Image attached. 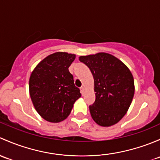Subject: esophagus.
Here are the masks:
<instances>
[{
    "mask_svg": "<svg viewBox=\"0 0 160 160\" xmlns=\"http://www.w3.org/2000/svg\"><path fill=\"white\" fill-rule=\"evenodd\" d=\"M80 90H81V93H82V95H83L84 92H85V88H84V87H81Z\"/></svg>",
    "mask_w": 160,
    "mask_h": 160,
    "instance_id": "34e87169",
    "label": "esophagus"
}]
</instances>
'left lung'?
<instances>
[{"label":"left lung","mask_w":160,"mask_h":160,"mask_svg":"<svg viewBox=\"0 0 160 160\" xmlns=\"http://www.w3.org/2000/svg\"><path fill=\"white\" fill-rule=\"evenodd\" d=\"M79 61L91 71L95 82V101L89 105L94 121L111 126L126 115L134 95V79L126 65L107 53L81 56Z\"/></svg>","instance_id":"obj_1"}]
</instances>
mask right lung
Returning a JSON list of instances; mask_svg holds the SVG:
<instances>
[{
	"label": "right lung",
	"instance_id": "add662e5",
	"mask_svg": "<svg viewBox=\"0 0 160 160\" xmlns=\"http://www.w3.org/2000/svg\"><path fill=\"white\" fill-rule=\"evenodd\" d=\"M75 55L56 52L43 59L31 73L29 92L31 101L44 119L51 122L63 121L74 103L81 97L68 68Z\"/></svg>",
	"mask_w": 160,
	"mask_h": 160
}]
</instances>
